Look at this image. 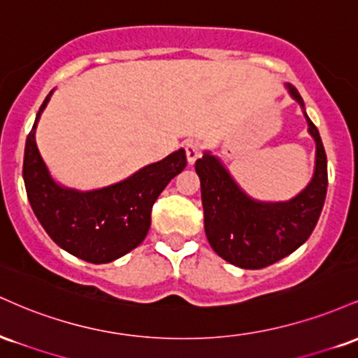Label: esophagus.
Masks as SVG:
<instances>
[{
    "instance_id": "esophagus-1",
    "label": "esophagus",
    "mask_w": 358,
    "mask_h": 358,
    "mask_svg": "<svg viewBox=\"0 0 358 358\" xmlns=\"http://www.w3.org/2000/svg\"><path fill=\"white\" fill-rule=\"evenodd\" d=\"M185 153H187V159L190 165L196 162V158H200V153H202V146H200L199 141H190L185 143Z\"/></svg>"
}]
</instances>
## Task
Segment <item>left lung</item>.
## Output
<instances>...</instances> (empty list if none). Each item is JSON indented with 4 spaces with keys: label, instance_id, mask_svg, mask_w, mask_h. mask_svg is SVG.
<instances>
[{
    "label": "left lung",
    "instance_id": "left-lung-1",
    "mask_svg": "<svg viewBox=\"0 0 358 358\" xmlns=\"http://www.w3.org/2000/svg\"><path fill=\"white\" fill-rule=\"evenodd\" d=\"M291 97L301 96L286 84ZM308 131L316 143L315 173L311 182L289 202H257L241 190L220 159L205 151L196 159L200 176L205 234L222 259L242 269H262L289 256L313 232L327 196V155L318 129L306 116Z\"/></svg>",
    "mask_w": 358,
    "mask_h": 358
}]
</instances>
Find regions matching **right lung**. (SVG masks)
<instances>
[{"label":"right lung","mask_w":358,"mask_h":358,"mask_svg":"<svg viewBox=\"0 0 358 358\" xmlns=\"http://www.w3.org/2000/svg\"><path fill=\"white\" fill-rule=\"evenodd\" d=\"M53 90L45 97L24 145L23 180L45 232L59 248L92 264H106L138 248L151 225L158 195L187 166L185 150L151 163L122 182L79 192L53 182L35 141V129Z\"/></svg>","instance_id":"add662e5"}]
</instances>
